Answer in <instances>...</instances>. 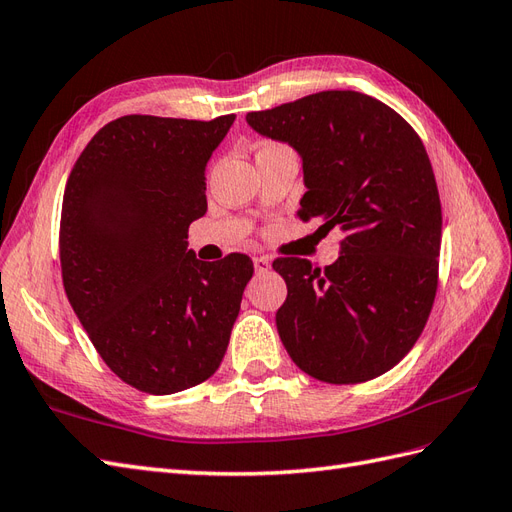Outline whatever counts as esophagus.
<instances>
[{
  "label": "esophagus",
  "mask_w": 512,
  "mask_h": 512,
  "mask_svg": "<svg viewBox=\"0 0 512 512\" xmlns=\"http://www.w3.org/2000/svg\"><path fill=\"white\" fill-rule=\"evenodd\" d=\"M253 264H255V272H268L270 270V257L266 255H257L253 257Z\"/></svg>",
  "instance_id": "34e87169"
}]
</instances>
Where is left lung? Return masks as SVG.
<instances>
[{
    "instance_id": "obj_1",
    "label": "left lung",
    "mask_w": 512,
    "mask_h": 512,
    "mask_svg": "<svg viewBox=\"0 0 512 512\" xmlns=\"http://www.w3.org/2000/svg\"><path fill=\"white\" fill-rule=\"evenodd\" d=\"M246 123L303 160L298 216L344 233L324 270L300 257L272 264L287 283L277 311L287 355L333 385L385 374L422 335L437 294L441 203L422 140L398 112L355 90L248 112Z\"/></svg>"
}]
</instances>
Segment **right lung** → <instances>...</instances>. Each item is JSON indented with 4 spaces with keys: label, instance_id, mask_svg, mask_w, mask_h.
<instances>
[{
    "label": "right lung",
    "instance_id": "right-lung-1",
    "mask_svg": "<svg viewBox=\"0 0 512 512\" xmlns=\"http://www.w3.org/2000/svg\"><path fill=\"white\" fill-rule=\"evenodd\" d=\"M235 121L121 116L86 144L62 199L69 303L108 368L153 396L199 385L225 357L251 257L201 261L205 166Z\"/></svg>",
    "mask_w": 512,
    "mask_h": 512
}]
</instances>
